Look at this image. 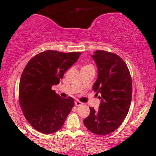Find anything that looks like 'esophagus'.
Segmentation results:
<instances>
[{
    "label": "esophagus",
    "mask_w": 156,
    "mask_h": 156,
    "mask_svg": "<svg viewBox=\"0 0 156 156\" xmlns=\"http://www.w3.org/2000/svg\"><path fill=\"white\" fill-rule=\"evenodd\" d=\"M75 105H76V106H80V105H83V103H81V102H80V101H76L75 102Z\"/></svg>",
    "instance_id": "esophagus-1"
}]
</instances>
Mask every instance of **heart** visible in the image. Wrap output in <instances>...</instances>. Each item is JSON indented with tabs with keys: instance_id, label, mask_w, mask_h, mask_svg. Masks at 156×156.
<instances>
[{
	"instance_id": "b5f03b06",
	"label": "heart",
	"mask_w": 156,
	"mask_h": 156,
	"mask_svg": "<svg viewBox=\"0 0 156 156\" xmlns=\"http://www.w3.org/2000/svg\"><path fill=\"white\" fill-rule=\"evenodd\" d=\"M87 66H90V65H87Z\"/></svg>"
}]
</instances>
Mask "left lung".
Segmentation results:
<instances>
[{
	"mask_svg": "<svg viewBox=\"0 0 156 156\" xmlns=\"http://www.w3.org/2000/svg\"><path fill=\"white\" fill-rule=\"evenodd\" d=\"M92 58L98 67V78L92 89L101 100L98 111L90 107V114L83 124L99 136L114 132L129 111L132 98V80L127 64L119 55L96 51Z\"/></svg>",
	"mask_w": 156,
	"mask_h": 156,
	"instance_id": "obj_1",
	"label": "left lung"
}]
</instances>
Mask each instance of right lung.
<instances>
[{"instance_id":"add662e5","label":"right lung","mask_w":156,"mask_h":156,"mask_svg":"<svg viewBox=\"0 0 156 156\" xmlns=\"http://www.w3.org/2000/svg\"><path fill=\"white\" fill-rule=\"evenodd\" d=\"M80 54L45 51L26 64L20 80L19 102L26 120L37 131L51 134L63 126L74 100L61 98L51 88L59 83Z\"/></svg>"}]
</instances>
